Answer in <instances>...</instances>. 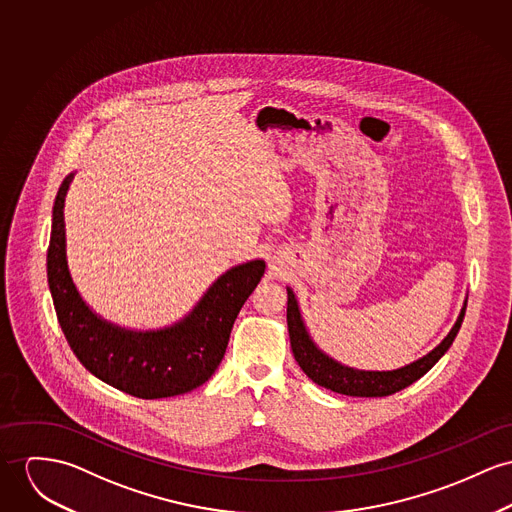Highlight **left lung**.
<instances>
[{
	"label": "left lung",
	"mask_w": 512,
	"mask_h": 512,
	"mask_svg": "<svg viewBox=\"0 0 512 512\" xmlns=\"http://www.w3.org/2000/svg\"><path fill=\"white\" fill-rule=\"evenodd\" d=\"M466 315V308H462L460 317L452 331L446 335V339L423 358L417 362L403 366L399 370L392 372H362V370H353L349 366H343L329 358L327 354L321 353L310 339L304 321L300 317L298 302L288 288V308H286V323H288V333H290V345L296 362L300 368L306 372L310 380H314L317 386L327 388L335 394L353 395V397H384L392 395L413 382H417L421 376H425L434 364L440 360V356L450 349L454 343L462 321Z\"/></svg>",
	"instance_id": "obj_1"
}]
</instances>
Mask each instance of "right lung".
Wrapping results in <instances>:
<instances>
[{
	"instance_id": "obj_1",
	"label": "right lung",
	"mask_w": 512,
	"mask_h": 512,
	"mask_svg": "<svg viewBox=\"0 0 512 512\" xmlns=\"http://www.w3.org/2000/svg\"><path fill=\"white\" fill-rule=\"evenodd\" d=\"M74 175L58 189L46 276L58 323L79 362L99 380L124 394L159 399L202 386L220 366L237 314L265 273L249 261L220 276L181 323L161 331H126L103 321L81 300L66 261L64 200Z\"/></svg>"
}]
</instances>
